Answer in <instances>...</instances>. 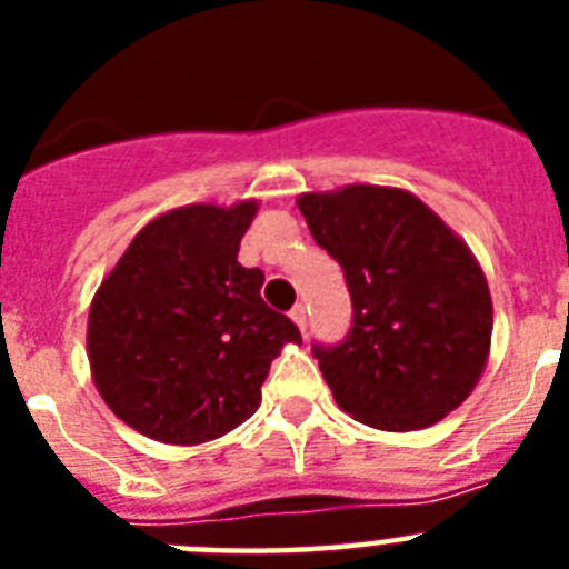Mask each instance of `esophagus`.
<instances>
[{
	"label": "esophagus",
	"mask_w": 569,
	"mask_h": 569,
	"mask_svg": "<svg viewBox=\"0 0 569 569\" xmlns=\"http://www.w3.org/2000/svg\"><path fill=\"white\" fill-rule=\"evenodd\" d=\"M290 319H293L296 325H299L301 333H305V330H308V305H305V301H296L293 310H290Z\"/></svg>",
	"instance_id": "esophagus-1"
}]
</instances>
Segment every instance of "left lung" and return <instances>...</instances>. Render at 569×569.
Segmentation results:
<instances>
[{
  "label": "left lung",
  "mask_w": 569,
  "mask_h": 569,
  "mask_svg": "<svg viewBox=\"0 0 569 569\" xmlns=\"http://www.w3.org/2000/svg\"><path fill=\"white\" fill-rule=\"evenodd\" d=\"M299 210L353 305L345 339L310 347L336 405L399 433L445 419L479 381L492 333L490 290L465 241L393 188L308 193Z\"/></svg>",
  "instance_id": "left-lung-1"
}]
</instances>
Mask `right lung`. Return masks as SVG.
<instances>
[{
  "instance_id": "right-lung-1",
  "label": "right lung",
  "mask_w": 569,
  "mask_h": 569,
  "mask_svg": "<svg viewBox=\"0 0 569 569\" xmlns=\"http://www.w3.org/2000/svg\"><path fill=\"white\" fill-rule=\"evenodd\" d=\"M256 202L190 204L136 233L88 319V359L104 405L164 445H202L256 413L270 361L299 328L241 268Z\"/></svg>"
}]
</instances>
